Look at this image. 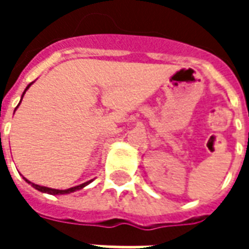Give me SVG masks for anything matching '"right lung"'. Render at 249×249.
Here are the masks:
<instances>
[{"label":"right lung","mask_w":249,"mask_h":249,"mask_svg":"<svg viewBox=\"0 0 249 249\" xmlns=\"http://www.w3.org/2000/svg\"><path fill=\"white\" fill-rule=\"evenodd\" d=\"M35 82V81H33ZM33 82H30L29 85L26 87V89L24 90V93H22V96H21V100H22V97H24V94L26 93V90L29 89L30 85L33 84ZM21 103V101H19ZM19 105V104H18ZM18 105H17V108H18ZM16 108V109H17ZM16 112V110H14ZM24 180L26 181L28 184H30L32 187L35 188V189H37V191H40V192L42 193H49V195H68V193H71V192H76V191H80V189H82V188H85L88 185V184L92 183V180H89V181H87V183H82L80 184V185H76V187H71V188H68V189H54V188H48V187H42V185H37V184L32 183V181H29L28 178H25Z\"/></svg>","instance_id":"1"}]
</instances>
